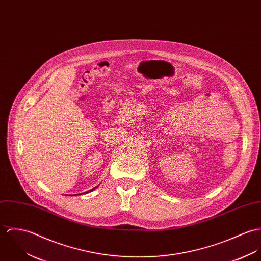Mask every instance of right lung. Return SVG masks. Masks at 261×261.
Segmentation results:
<instances>
[{
    "mask_svg": "<svg viewBox=\"0 0 261 261\" xmlns=\"http://www.w3.org/2000/svg\"><path fill=\"white\" fill-rule=\"evenodd\" d=\"M96 188H97V186H96V187H94V188H93V189H91V190H89V191H87V192H91V191H93V190H94V189H96ZM81 194H82V193H81Z\"/></svg>",
    "mask_w": 261,
    "mask_h": 261,
    "instance_id": "obj_1",
    "label": "right lung"
}]
</instances>
